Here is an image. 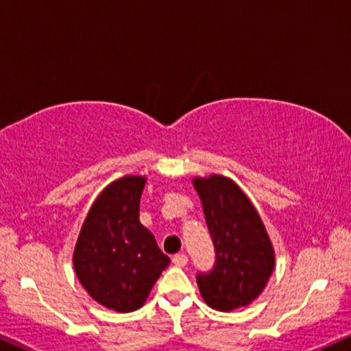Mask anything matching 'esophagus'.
Returning <instances> with one entry per match:
<instances>
[{
  "instance_id": "esophagus-1",
  "label": "esophagus",
  "mask_w": 351,
  "mask_h": 351,
  "mask_svg": "<svg viewBox=\"0 0 351 351\" xmlns=\"http://www.w3.org/2000/svg\"><path fill=\"white\" fill-rule=\"evenodd\" d=\"M173 264L176 265V267H184L186 264H188V256L186 254H176L173 256Z\"/></svg>"
}]
</instances>
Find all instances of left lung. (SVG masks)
Returning a JSON list of instances; mask_svg holds the SVG:
<instances>
[{
  "instance_id": "obj_1",
  "label": "left lung",
  "mask_w": 351,
  "mask_h": 351,
  "mask_svg": "<svg viewBox=\"0 0 351 351\" xmlns=\"http://www.w3.org/2000/svg\"><path fill=\"white\" fill-rule=\"evenodd\" d=\"M215 247L214 269L197 275L206 304L233 311L264 291L275 269V251L259 212L233 180L223 175L194 176Z\"/></svg>"
}]
</instances>
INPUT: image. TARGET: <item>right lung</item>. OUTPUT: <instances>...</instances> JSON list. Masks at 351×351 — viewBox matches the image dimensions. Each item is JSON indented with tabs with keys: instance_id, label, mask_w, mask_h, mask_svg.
Masks as SVG:
<instances>
[{
	"instance_id": "add662e5",
	"label": "right lung",
	"mask_w": 351,
	"mask_h": 351,
	"mask_svg": "<svg viewBox=\"0 0 351 351\" xmlns=\"http://www.w3.org/2000/svg\"><path fill=\"white\" fill-rule=\"evenodd\" d=\"M145 181V176L126 175L106 186L88 208L74 246L73 265L82 288L117 313L143 308L170 264L139 221Z\"/></svg>"
}]
</instances>
